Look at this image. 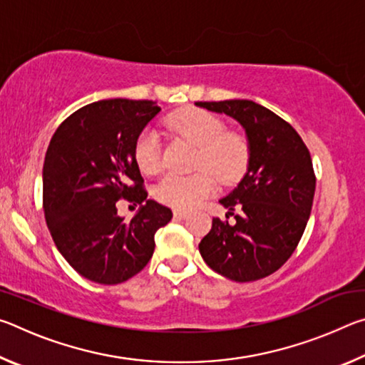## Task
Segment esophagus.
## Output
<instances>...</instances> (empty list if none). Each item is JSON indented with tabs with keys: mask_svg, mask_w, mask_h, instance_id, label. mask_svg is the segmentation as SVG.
Segmentation results:
<instances>
[{
	"mask_svg": "<svg viewBox=\"0 0 365 365\" xmlns=\"http://www.w3.org/2000/svg\"><path fill=\"white\" fill-rule=\"evenodd\" d=\"M174 217L175 219H178V220H183V219H187L188 217V212L187 211H174Z\"/></svg>",
	"mask_w": 365,
	"mask_h": 365,
	"instance_id": "obj_1",
	"label": "esophagus"
}]
</instances>
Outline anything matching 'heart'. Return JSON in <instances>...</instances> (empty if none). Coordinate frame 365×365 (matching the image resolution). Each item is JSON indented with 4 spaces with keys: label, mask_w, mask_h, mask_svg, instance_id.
Wrapping results in <instances>:
<instances>
[{
    "label": "heart",
    "mask_w": 365,
    "mask_h": 365,
    "mask_svg": "<svg viewBox=\"0 0 365 365\" xmlns=\"http://www.w3.org/2000/svg\"><path fill=\"white\" fill-rule=\"evenodd\" d=\"M170 132L180 135L197 146L196 169H209L222 182L230 183L243 175L248 164V145L235 133H224L225 127L217 117L200 109H183L168 119ZM135 160L146 175L158 174L163 168L159 135L145 130L135 143ZM217 190V180L207 170L191 175L169 174L154 188V196L175 209H191Z\"/></svg>",
    "instance_id": "obj_1"
}]
</instances>
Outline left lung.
Returning a JSON list of instances; mask_svg holds the SVG:
<instances>
[{
  "mask_svg": "<svg viewBox=\"0 0 365 365\" xmlns=\"http://www.w3.org/2000/svg\"><path fill=\"white\" fill-rule=\"evenodd\" d=\"M225 114L243 127L248 168L240 183L219 200L235 224L212 219L200 243L205 262L235 282L264 279L285 264L311 215L316 175L304 141L270 109L250 100L195 103Z\"/></svg>",
  "mask_w": 365,
  "mask_h": 365,
  "instance_id": "1",
  "label": "left lung"
}]
</instances>
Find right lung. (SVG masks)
I'll return each instance as SVG.
<instances>
[{"label": "right lung", "instance_id": "add662e5", "mask_svg": "<svg viewBox=\"0 0 365 365\" xmlns=\"http://www.w3.org/2000/svg\"><path fill=\"white\" fill-rule=\"evenodd\" d=\"M153 101L114 98L80 108L61 123L43 164V209L61 255L80 275L117 285L150 262L154 235L172 211L148 200L135 143L159 114ZM141 204L125 221L115 202Z\"/></svg>", "mask_w": 365, "mask_h": 365}]
</instances>
